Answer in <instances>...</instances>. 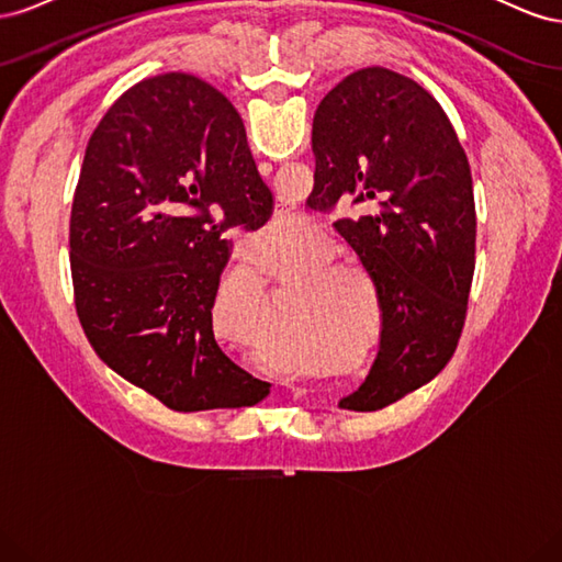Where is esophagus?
<instances>
[{
	"mask_svg": "<svg viewBox=\"0 0 562 562\" xmlns=\"http://www.w3.org/2000/svg\"><path fill=\"white\" fill-rule=\"evenodd\" d=\"M258 168H260L262 176H269V173H271V164H267V161H260ZM295 396H297V394H295Z\"/></svg>",
	"mask_w": 562,
	"mask_h": 562,
	"instance_id": "esophagus-1",
	"label": "esophagus"
}]
</instances>
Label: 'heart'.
<instances>
[{"label": "heart", "mask_w": 562, "mask_h": 562, "mask_svg": "<svg viewBox=\"0 0 562 562\" xmlns=\"http://www.w3.org/2000/svg\"><path fill=\"white\" fill-rule=\"evenodd\" d=\"M279 234H281V232L274 227V223H269V225L260 232V241H277V239H279ZM262 283H265V281H262V277L255 279V288H262ZM328 300H330L328 304H333V297H328ZM330 310H333V307H330ZM265 356H267V353H265Z\"/></svg>", "instance_id": "b5f03b06"}]
</instances>
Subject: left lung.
Segmentation results:
<instances>
[{
    "label": "left lung",
    "mask_w": 562,
    "mask_h": 562,
    "mask_svg": "<svg viewBox=\"0 0 562 562\" xmlns=\"http://www.w3.org/2000/svg\"><path fill=\"white\" fill-rule=\"evenodd\" d=\"M307 206L351 209L333 223L375 279L380 353L339 407L372 413L429 384L462 337L475 267L471 168L448 114L411 77L363 67L318 103Z\"/></svg>",
    "instance_id": "left-lung-1"
}]
</instances>
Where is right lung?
Here are the masks:
<instances>
[{
    "instance_id": "add662e5",
    "label": "right lung",
    "mask_w": 562,
    "mask_h": 562,
    "mask_svg": "<svg viewBox=\"0 0 562 562\" xmlns=\"http://www.w3.org/2000/svg\"><path fill=\"white\" fill-rule=\"evenodd\" d=\"M274 196L229 100L168 72L131 87L89 138L70 215L77 316L98 359L178 413L269 394L213 335L227 232L260 229Z\"/></svg>"
}]
</instances>
